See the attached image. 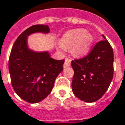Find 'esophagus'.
Listing matches in <instances>:
<instances>
[{"instance_id": "obj_1", "label": "esophagus", "mask_w": 125, "mask_h": 125, "mask_svg": "<svg viewBox=\"0 0 125 125\" xmlns=\"http://www.w3.org/2000/svg\"><path fill=\"white\" fill-rule=\"evenodd\" d=\"M71 65V60L69 59V58H65V62L63 63V67L64 68H67L69 67Z\"/></svg>"}]
</instances>
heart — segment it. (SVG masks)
Returning a JSON list of instances; mask_svg holds the SVG:
<instances>
[{
    "mask_svg": "<svg viewBox=\"0 0 125 125\" xmlns=\"http://www.w3.org/2000/svg\"><path fill=\"white\" fill-rule=\"evenodd\" d=\"M92 36L84 29H76L66 32L61 40L62 49L70 50L76 55H83L89 50Z\"/></svg>",
    "mask_w": 125,
    "mask_h": 125,
    "instance_id": "heart-1",
    "label": "heart"
}]
</instances>
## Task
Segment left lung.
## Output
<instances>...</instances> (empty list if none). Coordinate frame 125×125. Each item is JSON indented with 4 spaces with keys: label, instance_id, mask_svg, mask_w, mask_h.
I'll return each mask as SVG.
<instances>
[{
    "label": "left lung",
    "instance_id": "8db88e82",
    "mask_svg": "<svg viewBox=\"0 0 125 125\" xmlns=\"http://www.w3.org/2000/svg\"><path fill=\"white\" fill-rule=\"evenodd\" d=\"M97 42L86 56L72 60L74 74L72 89L78 99L94 102L104 95L114 74V53L109 42Z\"/></svg>",
    "mask_w": 125,
    "mask_h": 125
}]
</instances>
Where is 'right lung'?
Here are the masks:
<instances>
[{
  "label": "right lung",
  "instance_id": "right-lung-1",
  "mask_svg": "<svg viewBox=\"0 0 125 125\" xmlns=\"http://www.w3.org/2000/svg\"><path fill=\"white\" fill-rule=\"evenodd\" d=\"M38 32H49V28L47 25H34L23 31L14 42L9 60L14 91L31 104L43 100L51 92L64 63L63 60L51 58L47 52L35 53L28 49L27 36Z\"/></svg>",
  "mask_w": 125,
  "mask_h": 125
}]
</instances>
